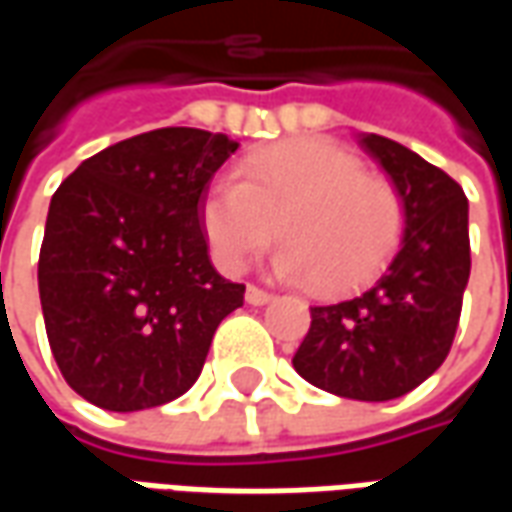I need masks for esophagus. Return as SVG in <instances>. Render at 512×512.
Returning a JSON list of instances; mask_svg holds the SVG:
<instances>
[{
    "instance_id": "1",
    "label": "esophagus",
    "mask_w": 512,
    "mask_h": 512,
    "mask_svg": "<svg viewBox=\"0 0 512 512\" xmlns=\"http://www.w3.org/2000/svg\"><path fill=\"white\" fill-rule=\"evenodd\" d=\"M271 299H274V296H271L268 290L257 288V285H249V288H246V301L255 304V307H263V304H268Z\"/></svg>"
}]
</instances>
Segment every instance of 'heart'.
Listing matches in <instances>:
<instances>
[{"label":"heart","instance_id":"obj_1","mask_svg":"<svg viewBox=\"0 0 512 512\" xmlns=\"http://www.w3.org/2000/svg\"><path fill=\"white\" fill-rule=\"evenodd\" d=\"M202 227L227 268L263 252L279 227V271L340 293L367 282L395 255L406 211L395 186L367 172L348 147L293 139L249 153L235 180H216L202 202Z\"/></svg>","mask_w":512,"mask_h":512}]
</instances>
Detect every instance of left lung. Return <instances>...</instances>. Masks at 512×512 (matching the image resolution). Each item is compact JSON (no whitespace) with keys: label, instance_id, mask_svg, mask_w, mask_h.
<instances>
[{"label":"left lung","instance_id":"left-lung-1","mask_svg":"<svg viewBox=\"0 0 512 512\" xmlns=\"http://www.w3.org/2000/svg\"><path fill=\"white\" fill-rule=\"evenodd\" d=\"M386 169L406 211L403 246L384 274L348 299L310 307L293 367L351 400H395L447 359L469 282V202L444 169L386 136L359 139Z\"/></svg>","mask_w":512,"mask_h":512}]
</instances>
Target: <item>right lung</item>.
<instances>
[{
    "instance_id": "add662e5",
    "label": "right lung",
    "mask_w": 512,
    "mask_h": 512,
    "mask_svg": "<svg viewBox=\"0 0 512 512\" xmlns=\"http://www.w3.org/2000/svg\"><path fill=\"white\" fill-rule=\"evenodd\" d=\"M235 139L156 128L106 147L54 191L38 290L51 354L106 411L164 406L200 378L244 285L216 274L202 202Z\"/></svg>"
}]
</instances>
